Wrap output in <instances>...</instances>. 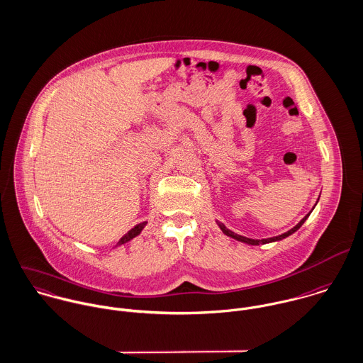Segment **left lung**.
<instances>
[{"instance_id": "left-lung-1", "label": "left lung", "mask_w": 363, "mask_h": 363, "mask_svg": "<svg viewBox=\"0 0 363 363\" xmlns=\"http://www.w3.org/2000/svg\"><path fill=\"white\" fill-rule=\"evenodd\" d=\"M314 209V208H313ZM311 213V212H310ZM310 213H307L304 218H301L293 228H290L289 231H286V233H284V234H281V235H277V237H271V238H262V240H254V238H248V237H244V235H240V234H235V233H233L231 230H228L223 223H220L218 221V227L221 228V231L225 234V235H228V237H231V238H234V240H237V241H241V242H245V244H250V245H259V244H268V242H274V241H279V240H284V238H286V237H289L290 234H293L294 231H297L300 227H301V224L307 220V218L310 216Z\"/></svg>"}]
</instances>
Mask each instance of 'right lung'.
<instances>
[{
	"mask_svg": "<svg viewBox=\"0 0 363 363\" xmlns=\"http://www.w3.org/2000/svg\"><path fill=\"white\" fill-rule=\"evenodd\" d=\"M147 224L145 221L143 223H139L138 225H135L132 230H129L121 240H119V242H118V245H122V244H125V242H128V241H130L132 238H135L136 235H139L140 233H142V230L145 228V225Z\"/></svg>",
	"mask_w": 363,
	"mask_h": 363,
	"instance_id": "1",
	"label": "right lung"
}]
</instances>
